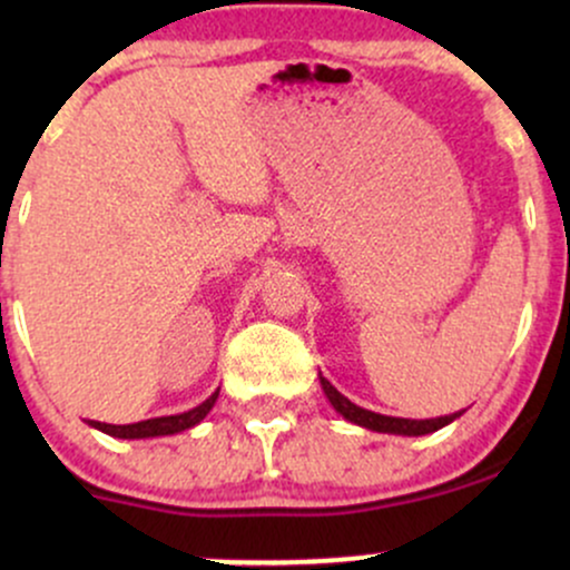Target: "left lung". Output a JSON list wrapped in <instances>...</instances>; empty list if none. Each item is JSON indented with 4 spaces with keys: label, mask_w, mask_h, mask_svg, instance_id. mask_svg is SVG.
<instances>
[{
    "label": "left lung",
    "mask_w": 570,
    "mask_h": 570,
    "mask_svg": "<svg viewBox=\"0 0 570 570\" xmlns=\"http://www.w3.org/2000/svg\"><path fill=\"white\" fill-rule=\"evenodd\" d=\"M318 381H322V389H324L326 399L332 402V407H335L340 415L345 417V421L356 423V426H364L370 431H381V434L423 436V434H431V431H440L442 426H448V423H453L455 417L463 415V410L453 412V415H444V417H429V421H410V417L381 415V412L356 407V404H353L348 396L340 394V391L330 381H326V377H318Z\"/></svg>",
    "instance_id": "8db88e82"
}]
</instances>
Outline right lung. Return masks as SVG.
Wrapping results in <instances>:
<instances>
[{"mask_svg":"<svg viewBox=\"0 0 570 570\" xmlns=\"http://www.w3.org/2000/svg\"><path fill=\"white\" fill-rule=\"evenodd\" d=\"M219 391H214L206 402L198 404V407L179 412V415H163V417H149V421H139V423H128V426H112V423H98L90 421V426L104 431V434L117 436V440H147V436H168V434H179V431L198 426L203 417L208 415V410L214 407L217 402Z\"/></svg>","mask_w":570,"mask_h":570,"instance_id":"1","label":"right lung"}]
</instances>
